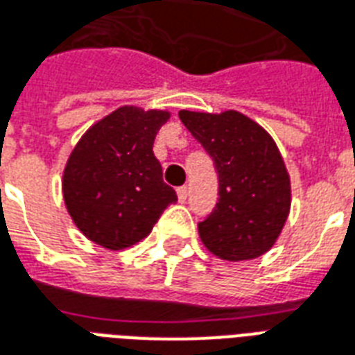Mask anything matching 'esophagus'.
<instances>
[{"label":"esophagus","mask_w":355,"mask_h":355,"mask_svg":"<svg viewBox=\"0 0 355 355\" xmlns=\"http://www.w3.org/2000/svg\"><path fill=\"white\" fill-rule=\"evenodd\" d=\"M177 196L180 203H186V199H188V186H180L177 190Z\"/></svg>","instance_id":"esophagus-1"}]
</instances>
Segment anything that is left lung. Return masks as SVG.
Listing matches in <instances>:
<instances>
[{"mask_svg":"<svg viewBox=\"0 0 355 355\" xmlns=\"http://www.w3.org/2000/svg\"><path fill=\"white\" fill-rule=\"evenodd\" d=\"M178 116L218 173V203L199 222V237L227 261L258 258L275 244L290 212V175L277 144L237 111H180Z\"/></svg>","mask_w":355,"mask_h":355,"instance_id":"1","label":"left lung"}]
</instances>
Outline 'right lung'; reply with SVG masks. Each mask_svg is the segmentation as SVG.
Returning a JSON list of instances; mask_svg holds the SVG:
<instances>
[{
	"instance_id": "1",
	"label": "right lung",
	"mask_w": 355,
	"mask_h": 355,
	"mask_svg": "<svg viewBox=\"0 0 355 355\" xmlns=\"http://www.w3.org/2000/svg\"><path fill=\"white\" fill-rule=\"evenodd\" d=\"M167 111L120 107L86 131L64 171V201L86 237L109 250L139 243L177 201L152 146Z\"/></svg>"
}]
</instances>
